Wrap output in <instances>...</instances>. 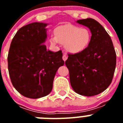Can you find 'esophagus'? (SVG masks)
<instances>
[{
	"instance_id": "esophagus-1",
	"label": "esophagus",
	"mask_w": 123,
	"mask_h": 123,
	"mask_svg": "<svg viewBox=\"0 0 123 123\" xmlns=\"http://www.w3.org/2000/svg\"><path fill=\"white\" fill-rule=\"evenodd\" d=\"M62 58L64 60V62H65V61L67 60V58H68V56H67V54H65V53H63V55L62 56Z\"/></svg>"
}]
</instances>
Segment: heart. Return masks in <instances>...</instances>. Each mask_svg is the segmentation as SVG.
<instances>
[{"instance_id":"1","label":"heart","mask_w":123,"mask_h":123,"mask_svg":"<svg viewBox=\"0 0 123 123\" xmlns=\"http://www.w3.org/2000/svg\"><path fill=\"white\" fill-rule=\"evenodd\" d=\"M91 39V33L86 28L73 25H65L55 29V36L50 38L51 44H65L68 52L77 54L87 48Z\"/></svg>"}]
</instances>
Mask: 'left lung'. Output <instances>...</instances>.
Segmentation results:
<instances>
[{"label": "left lung", "mask_w": 123, "mask_h": 123, "mask_svg": "<svg viewBox=\"0 0 123 123\" xmlns=\"http://www.w3.org/2000/svg\"><path fill=\"white\" fill-rule=\"evenodd\" d=\"M77 23L89 28L91 39L83 51L68 54L65 65L74 91L84 96H94L106 89L112 81L117 55L111 37L98 21L87 18Z\"/></svg>", "instance_id": "1"}]
</instances>
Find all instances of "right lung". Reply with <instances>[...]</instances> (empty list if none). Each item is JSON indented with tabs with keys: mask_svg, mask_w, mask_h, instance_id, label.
I'll return each mask as SVG.
<instances>
[{
	"mask_svg": "<svg viewBox=\"0 0 123 123\" xmlns=\"http://www.w3.org/2000/svg\"><path fill=\"white\" fill-rule=\"evenodd\" d=\"M47 24L32 23L17 31L8 52V69L14 87L23 96L39 98L52 91L54 77L64 65L62 51L47 50Z\"/></svg>",
	"mask_w": 123,
	"mask_h": 123,
	"instance_id": "right-lung-1",
	"label": "right lung"
}]
</instances>
